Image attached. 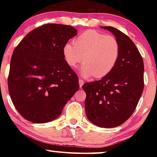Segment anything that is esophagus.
Instances as JSON below:
<instances>
[{"label":"esophagus","mask_w":157,"mask_h":157,"mask_svg":"<svg viewBox=\"0 0 157 157\" xmlns=\"http://www.w3.org/2000/svg\"><path fill=\"white\" fill-rule=\"evenodd\" d=\"M83 83H84L83 80H82V78L79 79V84H80V88H82V85H83Z\"/></svg>","instance_id":"34e87169"}]
</instances>
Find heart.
<instances>
[{
    "label": "heart",
    "instance_id": "heart-1",
    "mask_svg": "<svg viewBox=\"0 0 157 157\" xmlns=\"http://www.w3.org/2000/svg\"><path fill=\"white\" fill-rule=\"evenodd\" d=\"M74 44L64 45L63 56L71 68H75L84 61L81 69L82 77H105L117 63L120 46L117 39L112 35L88 30L76 37Z\"/></svg>",
    "mask_w": 157,
    "mask_h": 157
}]
</instances>
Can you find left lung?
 Here are the masks:
<instances>
[{
    "mask_svg": "<svg viewBox=\"0 0 157 157\" xmlns=\"http://www.w3.org/2000/svg\"><path fill=\"white\" fill-rule=\"evenodd\" d=\"M115 36L120 46L117 63L100 80L86 82V116L99 127L114 128L134 113L144 89L143 60L134 43L117 29L101 26Z\"/></svg>",
    "mask_w": 157,
    "mask_h": 157,
    "instance_id": "obj_1",
    "label": "left lung"
}]
</instances>
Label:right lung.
<instances>
[{"instance_id": "add662e5", "label": "right lung", "mask_w": 157, "mask_h": 157, "mask_svg": "<svg viewBox=\"0 0 157 157\" xmlns=\"http://www.w3.org/2000/svg\"><path fill=\"white\" fill-rule=\"evenodd\" d=\"M77 32L68 25L47 23L27 34L14 50L9 92L16 110L28 121L55 120L78 91V77L63 56V47Z\"/></svg>"}]
</instances>
